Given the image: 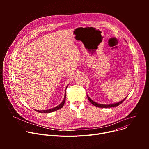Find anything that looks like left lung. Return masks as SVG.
I'll return each mask as SVG.
<instances>
[{
    "instance_id": "8db88e82",
    "label": "left lung",
    "mask_w": 149,
    "mask_h": 149,
    "mask_svg": "<svg viewBox=\"0 0 149 149\" xmlns=\"http://www.w3.org/2000/svg\"><path fill=\"white\" fill-rule=\"evenodd\" d=\"M87 97H88V100L90 101V102L93 104L94 105V106H96V107H100V108H110V107H117V106L119 105L120 104H121L125 100V98L127 97V96L124 98L123 99L122 101H120V102H116V103H113V104H98L95 101H94L93 100H92L90 97L89 96L87 95Z\"/></svg>"
}]
</instances>
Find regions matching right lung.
I'll return each mask as SVG.
<instances>
[{"label":"right lung","instance_id":"add662e5","mask_svg":"<svg viewBox=\"0 0 149 149\" xmlns=\"http://www.w3.org/2000/svg\"><path fill=\"white\" fill-rule=\"evenodd\" d=\"M68 86H67L66 87V90H67V88L68 87ZM66 90H65V95H64V98H63V101H62V102L58 105V106H56V107H54V108H52V109H49V110H35V111H36L38 113H52V112H54V111H55L56 110H58L59 109H61V108L63 107V105H64L65 104V98H66Z\"/></svg>","mask_w":149,"mask_h":149}]
</instances>
